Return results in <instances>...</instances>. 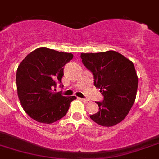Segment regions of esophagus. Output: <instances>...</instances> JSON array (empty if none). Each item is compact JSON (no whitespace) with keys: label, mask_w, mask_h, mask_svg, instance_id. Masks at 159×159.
<instances>
[{"label":"esophagus","mask_w":159,"mask_h":159,"mask_svg":"<svg viewBox=\"0 0 159 159\" xmlns=\"http://www.w3.org/2000/svg\"><path fill=\"white\" fill-rule=\"evenodd\" d=\"M81 100L83 101V102H85V103H89V102H90V100H89V99H81Z\"/></svg>","instance_id":"esophagus-1"}]
</instances>
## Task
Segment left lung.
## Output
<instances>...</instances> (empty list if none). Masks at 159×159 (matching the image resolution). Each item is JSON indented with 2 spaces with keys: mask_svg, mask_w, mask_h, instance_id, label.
<instances>
[{
  "mask_svg": "<svg viewBox=\"0 0 159 159\" xmlns=\"http://www.w3.org/2000/svg\"><path fill=\"white\" fill-rule=\"evenodd\" d=\"M80 57L93 73L94 86L100 89L104 97L96 102L99 111L89 117L102 126L119 123L128 115L136 97L138 76L133 63L113 50L81 53Z\"/></svg>",
  "mask_w": 159,
  "mask_h": 159,
  "instance_id": "left-lung-1",
  "label": "left lung"
}]
</instances>
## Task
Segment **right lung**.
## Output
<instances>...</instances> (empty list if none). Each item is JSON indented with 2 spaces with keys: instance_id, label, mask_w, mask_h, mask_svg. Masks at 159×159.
Returning <instances> with one entry per match:
<instances>
[{
  "instance_id": "right-lung-1",
  "label": "right lung",
  "mask_w": 159,
  "mask_h": 159,
  "mask_svg": "<svg viewBox=\"0 0 159 159\" xmlns=\"http://www.w3.org/2000/svg\"><path fill=\"white\" fill-rule=\"evenodd\" d=\"M73 57L70 53L40 47L20 63L16 74L17 95L24 110L33 119L46 124L57 122L76 99L53 90L57 83H62L63 66Z\"/></svg>"
}]
</instances>
